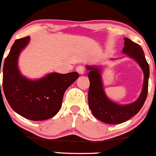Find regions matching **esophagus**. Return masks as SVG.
<instances>
[{
    "label": "esophagus",
    "mask_w": 156,
    "mask_h": 156,
    "mask_svg": "<svg viewBox=\"0 0 156 156\" xmlns=\"http://www.w3.org/2000/svg\"><path fill=\"white\" fill-rule=\"evenodd\" d=\"M76 71L78 72V73L79 75H83L84 73V68L83 66H78L76 68Z\"/></svg>",
    "instance_id": "1"
}]
</instances>
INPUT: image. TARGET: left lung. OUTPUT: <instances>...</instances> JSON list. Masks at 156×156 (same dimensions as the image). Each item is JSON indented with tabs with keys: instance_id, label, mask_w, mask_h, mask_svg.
<instances>
[{
	"instance_id": "1",
	"label": "left lung",
	"mask_w": 156,
	"mask_h": 156,
	"mask_svg": "<svg viewBox=\"0 0 156 156\" xmlns=\"http://www.w3.org/2000/svg\"><path fill=\"white\" fill-rule=\"evenodd\" d=\"M123 53L138 62L144 73V86L137 100L125 106L115 103L107 98L103 90L101 78V70L95 66H87L89 71L87 76L90 81L88 90V105L94 117L107 124L123 123L139 112L146 101L149 84V67L144 50L140 45L125 38Z\"/></svg>"
}]
</instances>
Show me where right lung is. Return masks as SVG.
I'll use <instances>...</instances> for the list:
<instances>
[{
	"label": "right lung",
	"instance_id": "right-lung-1",
	"mask_svg": "<svg viewBox=\"0 0 156 156\" xmlns=\"http://www.w3.org/2000/svg\"><path fill=\"white\" fill-rule=\"evenodd\" d=\"M29 39L27 36L16 40L5 58L2 69L3 90L7 102L16 112L30 120H46L59 112L64 93L79 75L76 72L68 74L53 72L37 81L22 76L17 60Z\"/></svg>",
	"mask_w": 156,
	"mask_h": 156
}]
</instances>
